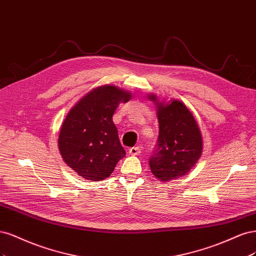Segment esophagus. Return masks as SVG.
<instances>
[{"mask_svg":"<svg viewBox=\"0 0 256 256\" xmlns=\"http://www.w3.org/2000/svg\"><path fill=\"white\" fill-rule=\"evenodd\" d=\"M140 151H142V149H140V146H133V148H130V149L128 150V153L130 155L136 156V155H138L140 153Z\"/></svg>","mask_w":256,"mask_h":256,"instance_id":"1","label":"esophagus"}]
</instances>
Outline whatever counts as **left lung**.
Listing matches in <instances>:
<instances>
[{"mask_svg":"<svg viewBox=\"0 0 256 256\" xmlns=\"http://www.w3.org/2000/svg\"><path fill=\"white\" fill-rule=\"evenodd\" d=\"M148 98L156 105L160 135L150 158V168L160 182L186 176L200 160L203 138L192 112L178 100L162 101L155 94Z\"/></svg>","mask_w":256,"mask_h":256,"instance_id":"8db88e82","label":"left lung"}]
</instances>
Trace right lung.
Masks as SVG:
<instances>
[{
  "instance_id": "obj_1",
  "label": "right lung",
  "mask_w": 256,
  "mask_h": 256,
  "mask_svg": "<svg viewBox=\"0 0 256 256\" xmlns=\"http://www.w3.org/2000/svg\"><path fill=\"white\" fill-rule=\"evenodd\" d=\"M132 94L114 85L94 88L76 103L60 126L58 149L64 162L88 180L108 178L126 156L112 114Z\"/></svg>"
}]
</instances>
